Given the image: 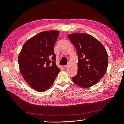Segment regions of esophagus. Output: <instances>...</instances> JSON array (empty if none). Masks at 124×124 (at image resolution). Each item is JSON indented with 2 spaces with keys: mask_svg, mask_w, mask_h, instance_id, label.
I'll return each instance as SVG.
<instances>
[{
  "mask_svg": "<svg viewBox=\"0 0 124 124\" xmlns=\"http://www.w3.org/2000/svg\"><path fill=\"white\" fill-rule=\"evenodd\" d=\"M68 66H69V65H66L64 66V68L65 69H66V68H68Z\"/></svg>",
  "mask_w": 124,
  "mask_h": 124,
  "instance_id": "34e87169",
  "label": "esophagus"
}]
</instances>
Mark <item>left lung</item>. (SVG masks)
<instances>
[{
	"label": "left lung",
	"mask_w": 124,
	"mask_h": 124,
	"mask_svg": "<svg viewBox=\"0 0 124 124\" xmlns=\"http://www.w3.org/2000/svg\"><path fill=\"white\" fill-rule=\"evenodd\" d=\"M68 37L78 55V71L72 78L73 82L83 88L93 86L107 70L108 57L105 48L96 38L87 33H71Z\"/></svg>",
	"instance_id": "obj_1"
}]
</instances>
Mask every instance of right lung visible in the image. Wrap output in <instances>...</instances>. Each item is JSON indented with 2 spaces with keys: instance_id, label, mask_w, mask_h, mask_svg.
Wrapping results in <instances>:
<instances>
[{
  "instance_id": "add662e5",
  "label": "right lung",
  "mask_w": 124,
  "mask_h": 124,
  "mask_svg": "<svg viewBox=\"0 0 124 124\" xmlns=\"http://www.w3.org/2000/svg\"><path fill=\"white\" fill-rule=\"evenodd\" d=\"M59 32L52 30L35 35L24 43L19 54L20 72L35 91L43 92L49 89L60 72L54 53Z\"/></svg>"
}]
</instances>
